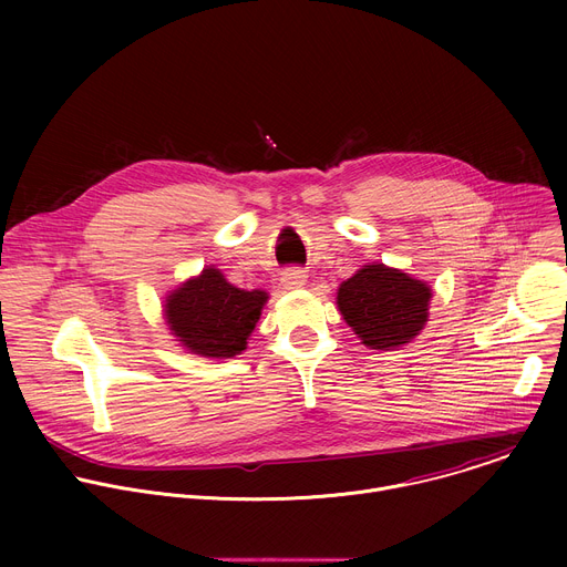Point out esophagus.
Instances as JSON below:
<instances>
[{"label":"esophagus","instance_id":"obj_1","mask_svg":"<svg viewBox=\"0 0 567 567\" xmlns=\"http://www.w3.org/2000/svg\"><path fill=\"white\" fill-rule=\"evenodd\" d=\"M280 282H282L285 289H300L307 282V274L302 269H298V267H291V269L282 271Z\"/></svg>","mask_w":567,"mask_h":567}]
</instances>
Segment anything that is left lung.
Returning a JSON list of instances; mask_svg holds the SVG:
<instances>
[{"label": "left lung", "instance_id": "8db88e82", "mask_svg": "<svg viewBox=\"0 0 567 567\" xmlns=\"http://www.w3.org/2000/svg\"><path fill=\"white\" fill-rule=\"evenodd\" d=\"M431 289L399 269L368 265L339 287V309L372 350L411 343L429 318Z\"/></svg>", "mask_w": 567, "mask_h": 567}]
</instances>
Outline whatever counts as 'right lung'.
Listing matches in <instances>:
<instances>
[{
    "label": "right lung",
    "instance_id": "add662e5",
    "mask_svg": "<svg viewBox=\"0 0 567 567\" xmlns=\"http://www.w3.org/2000/svg\"><path fill=\"white\" fill-rule=\"evenodd\" d=\"M265 291L237 289L217 269L184 282L166 300L168 326L195 354L230 359L247 348V339L267 302Z\"/></svg>",
    "mask_w": 567,
    "mask_h": 567
}]
</instances>
